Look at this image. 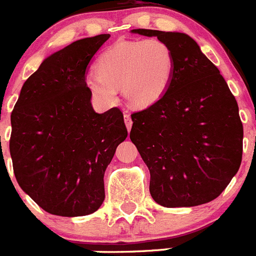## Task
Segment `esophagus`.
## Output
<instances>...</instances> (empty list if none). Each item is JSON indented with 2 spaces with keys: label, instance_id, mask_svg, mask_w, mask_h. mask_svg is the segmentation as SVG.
<instances>
[{
  "label": "esophagus",
  "instance_id": "1",
  "mask_svg": "<svg viewBox=\"0 0 256 256\" xmlns=\"http://www.w3.org/2000/svg\"><path fill=\"white\" fill-rule=\"evenodd\" d=\"M124 122H126V130H128V132L130 130V128H132V118H130V115L128 114V112H124Z\"/></svg>",
  "mask_w": 256,
  "mask_h": 256
}]
</instances>
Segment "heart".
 Listing matches in <instances>:
<instances>
[{"mask_svg": "<svg viewBox=\"0 0 256 256\" xmlns=\"http://www.w3.org/2000/svg\"><path fill=\"white\" fill-rule=\"evenodd\" d=\"M174 70L173 51L162 40H124L98 56L97 73L88 74L86 87L104 105H114L122 88L128 105L146 108L164 97Z\"/></svg>", "mask_w": 256, "mask_h": 256, "instance_id": "obj_1", "label": "heart"}]
</instances>
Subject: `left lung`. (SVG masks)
<instances>
[{"instance_id":"left-lung-1","label":"left lung","mask_w":256,"mask_h":256,"mask_svg":"<svg viewBox=\"0 0 256 256\" xmlns=\"http://www.w3.org/2000/svg\"><path fill=\"white\" fill-rule=\"evenodd\" d=\"M130 33L158 37L176 60L164 97L132 114L130 141L150 170L151 196L165 208L206 204L224 191L241 165L244 128L236 98L188 34L152 29Z\"/></svg>"}]
</instances>
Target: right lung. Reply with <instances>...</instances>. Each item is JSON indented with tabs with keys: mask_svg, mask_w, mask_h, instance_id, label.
<instances>
[{
	"mask_svg": "<svg viewBox=\"0 0 256 256\" xmlns=\"http://www.w3.org/2000/svg\"><path fill=\"white\" fill-rule=\"evenodd\" d=\"M108 38H83L47 56L22 84L11 114L18 183L54 216H88L102 205L105 170L128 136L120 110L96 112L86 87L92 58Z\"/></svg>",
	"mask_w": 256,
	"mask_h": 256,
	"instance_id": "1",
	"label": "right lung"
}]
</instances>
